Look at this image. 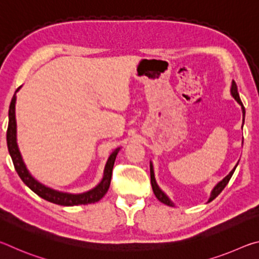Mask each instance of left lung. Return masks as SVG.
<instances>
[{"mask_svg":"<svg viewBox=\"0 0 259 259\" xmlns=\"http://www.w3.org/2000/svg\"><path fill=\"white\" fill-rule=\"evenodd\" d=\"M231 95L233 96V98L241 105V107H242L243 123H244V114H245V111H244V107H243V105H242V102H241V99H240V96H239V93H238V87H236V83H235L234 81H232ZM242 125H243V124H242ZM236 165H238V164H236ZM236 165L234 166L233 170H232V171H231L229 175H227V176H226L224 179H223V181L219 182V183L217 184V185L213 187V190L211 191V195H210L208 202H211V201H212L213 199H216L217 196H218L219 194H221L222 191L224 190L225 186L227 185V184H229L231 177L233 176ZM150 170H151V184H152V188H153V192H154V194H155V196H156V199L159 200V201H161L162 203H164V204H166V205H170V207H174L175 204L172 203V201L170 200V199L168 198V196H166V194H165L164 192H162V190L159 187V185H157V184H156L155 176H154V169H153L152 162H150Z\"/></svg>","mask_w":259,"mask_h":259,"instance_id":"1","label":"left lung"}]
</instances>
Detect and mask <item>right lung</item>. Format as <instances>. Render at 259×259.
Returning <instances> with one entry per match:
<instances>
[{"mask_svg": "<svg viewBox=\"0 0 259 259\" xmlns=\"http://www.w3.org/2000/svg\"><path fill=\"white\" fill-rule=\"evenodd\" d=\"M20 89V87L16 90V93ZM7 144L8 150L10 153V156L14 162L15 169L17 174L19 175L26 185H27L30 190L34 193H36L38 196L45 199L49 202L59 204V205H66V207H72V205H80V204H90L98 202V201L106 194L109 185H111V178H112V171L114 162H115L117 153L120 151V147L114 150L111 155H109L107 163L105 165L104 176L102 182H100L97 186L94 187L93 190L80 193V194H72V193L67 192H60L50 188L46 185H43L38 181H36L28 169L26 168V164L24 163L23 157L19 152L18 144H17V122H16V94L11 99L10 107H9V124L7 130Z\"/></svg>", "mask_w": 259, "mask_h": 259, "instance_id": "add662e5", "label": "right lung"}]
</instances>
